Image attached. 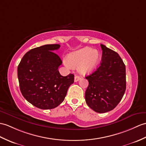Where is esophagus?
<instances>
[{"label":"esophagus","instance_id":"1","mask_svg":"<svg viewBox=\"0 0 146 146\" xmlns=\"http://www.w3.org/2000/svg\"><path fill=\"white\" fill-rule=\"evenodd\" d=\"M80 77L79 76L76 75L75 76H74V82H77V81H78L80 80Z\"/></svg>","mask_w":146,"mask_h":146}]
</instances>
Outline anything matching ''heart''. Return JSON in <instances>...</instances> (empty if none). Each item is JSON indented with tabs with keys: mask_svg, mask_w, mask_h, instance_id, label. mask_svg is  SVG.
<instances>
[{
	"mask_svg": "<svg viewBox=\"0 0 146 146\" xmlns=\"http://www.w3.org/2000/svg\"><path fill=\"white\" fill-rule=\"evenodd\" d=\"M100 52L90 47H85L71 53L67 57L66 65L70 67H78V72L82 74L91 73L99 62Z\"/></svg>",
	"mask_w": 146,
	"mask_h": 146,
	"instance_id": "b5f03b06",
	"label": "heart"
}]
</instances>
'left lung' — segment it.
Listing matches in <instances>:
<instances>
[{
  "label": "left lung",
  "mask_w": 146,
  "mask_h": 146,
  "mask_svg": "<svg viewBox=\"0 0 146 146\" xmlns=\"http://www.w3.org/2000/svg\"><path fill=\"white\" fill-rule=\"evenodd\" d=\"M101 47L103 53L100 66L85 77L89 82L85 100L91 109L104 113L116 108L124 96L126 66L117 53L102 44Z\"/></svg>",
  "instance_id": "obj_1"
}]
</instances>
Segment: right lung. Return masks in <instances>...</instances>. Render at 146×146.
Listing matches in <instances>:
<instances>
[{"mask_svg": "<svg viewBox=\"0 0 146 146\" xmlns=\"http://www.w3.org/2000/svg\"><path fill=\"white\" fill-rule=\"evenodd\" d=\"M58 44L45 45L30 50L17 68L20 90L23 96L35 107L50 110L62 103L74 82V75L63 76L58 71L62 61L54 52Z\"/></svg>", "mask_w": 146, "mask_h": 146, "instance_id": "right-lung-1", "label": "right lung"}]
</instances>
